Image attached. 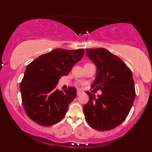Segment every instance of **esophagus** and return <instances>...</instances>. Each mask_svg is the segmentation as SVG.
<instances>
[{"label":"esophagus","mask_w":152,"mask_h":152,"mask_svg":"<svg viewBox=\"0 0 152 152\" xmlns=\"http://www.w3.org/2000/svg\"><path fill=\"white\" fill-rule=\"evenodd\" d=\"M82 93V91L81 90H77V95H80Z\"/></svg>","instance_id":"34e87169"}]
</instances>
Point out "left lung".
Listing matches in <instances>:
<instances>
[{
  "label": "left lung",
  "mask_w": 152,
  "mask_h": 152,
  "mask_svg": "<svg viewBox=\"0 0 152 152\" xmlns=\"http://www.w3.org/2000/svg\"><path fill=\"white\" fill-rule=\"evenodd\" d=\"M86 55L97 68L91 88L102 94L86 92L89 101L83 107L85 118L91 127L108 131L126 119L134 103L136 93L132 72L117 56L104 48L86 49Z\"/></svg>",
  "instance_id": "8db88e82"
}]
</instances>
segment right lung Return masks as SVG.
Returning <instances> with one entry per match:
<instances>
[{"label": "right lung", "mask_w": 152, "mask_h": 152, "mask_svg": "<svg viewBox=\"0 0 152 152\" xmlns=\"http://www.w3.org/2000/svg\"><path fill=\"white\" fill-rule=\"evenodd\" d=\"M84 54V49L58 48L27 66L20 91L24 110L31 120L41 126H51L64 117L77 90L68 87L61 91L56 86L60 77L68 75Z\"/></svg>", "instance_id": "1"}]
</instances>
